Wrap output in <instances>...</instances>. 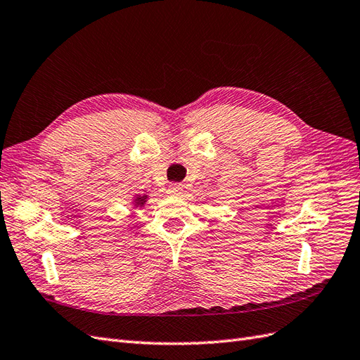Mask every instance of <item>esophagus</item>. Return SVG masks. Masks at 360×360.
Returning <instances> with one entry per match:
<instances>
[{"instance_id":"34e87169","label":"esophagus","mask_w":360,"mask_h":360,"mask_svg":"<svg viewBox=\"0 0 360 360\" xmlns=\"http://www.w3.org/2000/svg\"><path fill=\"white\" fill-rule=\"evenodd\" d=\"M168 192L171 195H180L183 192V186L179 185V183H172V185L168 188Z\"/></svg>"}]
</instances>
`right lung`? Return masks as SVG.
<instances>
[{"instance_id": "1", "label": "right lung", "mask_w": 360, "mask_h": 360, "mask_svg": "<svg viewBox=\"0 0 360 360\" xmlns=\"http://www.w3.org/2000/svg\"><path fill=\"white\" fill-rule=\"evenodd\" d=\"M146 198H148V195H137L134 198V206L136 207H142L146 203Z\"/></svg>"}]
</instances>
